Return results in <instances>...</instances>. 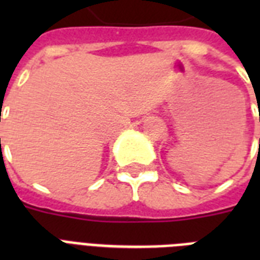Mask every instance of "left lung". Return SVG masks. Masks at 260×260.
<instances>
[{
  "label": "left lung",
  "mask_w": 260,
  "mask_h": 260,
  "mask_svg": "<svg viewBox=\"0 0 260 260\" xmlns=\"http://www.w3.org/2000/svg\"><path fill=\"white\" fill-rule=\"evenodd\" d=\"M259 122H260V114H259ZM259 143H260V138H259Z\"/></svg>",
  "instance_id": "obj_1"
}]
</instances>
